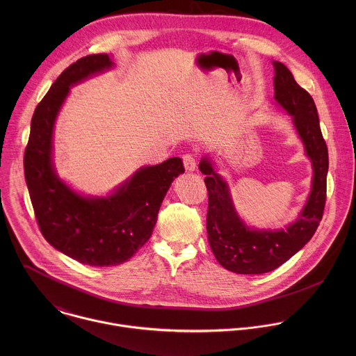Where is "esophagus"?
Segmentation results:
<instances>
[{
	"label": "esophagus",
	"mask_w": 356,
	"mask_h": 356,
	"mask_svg": "<svg viewBox=\"0 0 356 356\" xmlns=\"http://www.w3.org/2000/svg\"><path fill=\"white\" fill-rule=\"evenodd\" d=\"M182 160H184V165H185V170L186 171H195L196 167H197V160H196V156L192 154V153H185L182 156Z\"/></svg>",
	"instance_id": "esophagus-1"
}]
</instances>
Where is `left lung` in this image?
I'll return each mask as SVG.
<instances>
[{
  "instance_id": "8db88e82",
  "label": "left lung",
  "mask_w": 356,
  "mask_h": 356,
  "mask_svg": "<svg viewBox=\"0 0 356 356\" xmlns=\"http://www.w3.org/2000/svg\"><path fill=\"white\" fill-rule=\"evenodd\" d=\"M274 97L292 115L305 152L312 161V191L299 219L285 230H254L238 218L226 182L204 157L199 168L205 175L204 182L208 191L207 233L209 247L225 268L237 274L273 271L299 252L316 232L326 203L329 156L315 102L282 63L274 61Z\"/></svg>"
}]
</instances>
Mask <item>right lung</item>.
<instances>
[{"instance_id": "add662e5", "label": "right lung", "mask_w": 356, "mask_h": 356, "mask_svg": "<svg viewBox=\"0 0 356 356\" xmlns=\"http://www.w3.org/2000/svg\"><path fill=\"white\" fill-rule=\"evenodd\" d=\"M106 53L89 54L65 68L37 105L24 152V175L40 230L60 252L89 266L127 261L152 236L163 199L185 171L179 157L144 167L112 196L86 199L61 182L51 164V133L70 86L109 68Z\"/></svg>"}]
</instances>
